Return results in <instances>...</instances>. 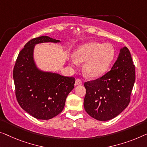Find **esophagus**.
<instances>
[{"mask_svg":"<svg viewBox=\"0 0 147 147\" xmlns=\"http://www.w3.org/2000/svg\"><path fill=\"white\" fill-rule=\"evenodd\" d=\"M82 84V82L80 79H79V78H77V79H76V81H75V85H76V86H78V85H81Z\"/></svg>","mask_w":147,"mask_h":147,"instance_id":"1","label":"esophagus"}]
</instances>
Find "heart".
I'll list each match as a JSON object with an SVG mask.
<instances>
[{
    "mask_svg": "<svg viewBox=\"0 0 147 147\" xmlns=\"http://www.w3.org/2000/svg\"><path fill=\"white\" fill-rule=\"evenodd\" d=\"M115 51L108 43L89 42L81 45L74 54L78 63H84L83 72L89 78L101 76L108 69L115 57Z\"/></svg>",
    "mask_w": 147,
    "mask_h": 147,
    "instance_id": "1",
    "label": "heart"
}]
</instances>
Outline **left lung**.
Segmentation results:
<instances>
[{"label": "left lung", "instance_id": "left-lung-1", "mask_svg": "<svg viewBox=\"0 0 147 147\" xmlns=\"http://www.w3.org/2000/svg\"><path fill=\"white\" fill-rule=\"evenodd\" d=\"M135 80V65L129 50L124 47L110 71L84 83V107L88 114L99 121H108L119 115L129 104Z\"/></svg>", "mask_w": 147, "mask_h": 147}]
</instances>
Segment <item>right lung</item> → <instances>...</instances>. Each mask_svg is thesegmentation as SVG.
I'll list each match as a JSON object with an SVG mask.
<instances>
[{"mask_svg": "<svg viewBox=\"0 0 147 147\" xmlns=\"http://www.w3.org/2000/svg\"><path fill=\"white\" fill-rule=\"evenodd\" d=\"M58 43L59 40L41 36L30 40L20 51L13 70L17 101L24 110L38 119H50L63 111L66 98L74 88L75 78L43 72L34 61L36 44Z\"/></svg>", "mask_w": 147, "mask_h": 147, "instance_id": "right-lung-1", "label": "right lung"}]
</instances>
